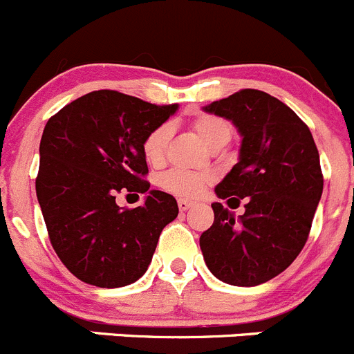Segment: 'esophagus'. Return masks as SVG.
Returning a JSON list of instances; mask_svg holds the SVG:
<instances>
[{"mask_svg": "<svg viewBox=\"0 0 354 354\" xmlns=\"http://www.w3.org/2000/svg\"><path fill=\"white\" fill-rule=\"evenodd\" d=\"M192 206H194V203H190V201H185V199L178 201V207H180V211H187V209H190Z\"/></svg>", "mask_w": 354, "mask_h": 354, "instance_id": "obj_1", "label": "esophagus"}]
</instances>
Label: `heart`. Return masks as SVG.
<instances>
[{
  "mask_svg": "<svg viewBox=\"0 0 354 354\" xmlns=\"http://www.w3.org/2000/svg\"><path fill=\"white\" fill-rule=\"evenodd\" d=\"M192 127L201 136V140L209 148L218 145H227L232 136V129L223 118L214 117V115H199L194 118ZM167 141H169V127L167 125H158L157 129L148 134L143 141V155L148 164L157 166L164 160ZM213 178L207 173H197V171L187 169H171L160 178V187L166 192L181 199H197L206 192Z\"/></svg>",
  "mask_w": 354,
  "mask_h": 354,
  "instance_id": "b5f03b06",
  "label": "heart"
}]
</instances>
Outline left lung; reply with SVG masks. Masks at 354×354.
Listing matches in <instances>:
<instances>
[{
    "label": "left lung",
    "instance_id": "obj_1",
    "mask_svg": "<svg viewBox=\"0 0 354 354\" xmlns=\"http://www.w3.org/2000/svg\"><path fill=\"white\" fill-rule=\"evenodd\" d=\"M203 110L232 122L241 136L237 164L214 194L237 206L246 199L237 218L211 204L214 222L199 239L204 262L227 285H262L297 259L309 236L323 192L318 148L295 111L267 92L244 88Z\"/></svg>",
    "mask_w": 354,
    "mask_h": 354
}]
</instances>
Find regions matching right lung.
Segmentation results:
<instances>
[{
	"instance_id": "1",
	"label": "right lung",
	"mask_w": 354,
	"mask_h": 354,
	"mask_svg": "<svg viewBox=\"0 0 354 354\" xmlns=\"http://www.w3.org/2000/svg\"><path fill=\"white\" fill-rule=\"evenodd\" d=\"M117 91H95L55 113L39 141L36 197L55 253L78 279L99 288L138 281L162 229L178 216L173 196L150 190L143 141L176 113ZM145 193L122 210L118 192Z\"/></svg>"
}]
</instances>
